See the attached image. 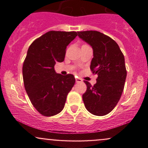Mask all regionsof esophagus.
I'll return each instance as SVG.
<instances>
[{"mask_svg":"<svg viewBox=\"0 0 148 148\" xmlns=\"http://www.w3.org/2000/svg\"><path fill=\"white\" fill-rule=\"evenodd\" d=\"M82 82V79L80 78H78V77H77L76 78V82Z\"/></svg>","mask_w":148,"mask_h":148,"instance_id":"1","label":"esophagus"}]
</instances>
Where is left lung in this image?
<instances>
[{
    "label": "left lung",
    "mask_w": 148,
    "mask_h": 148,
    "mask_svg": "<svg viewBox=\"0 0 148 148\" xmlns=\"http://www.w3.org/2000/svg\"><path fill=\"white\" fill-rule=\"evenodd\" d=\"M78 36L92 46L90 69L97 74L94 86L87 81L82 95L85 107L92 114L106 115L120 100L127 77L125 57L118 44L110 37L96 31H80Z\"/></svg>",
    "instance_id": "1"
}]
</instances>
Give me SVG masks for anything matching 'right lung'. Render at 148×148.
Segmentation results:
<instances>
[{
	"label": "right lung",
	"instance_id": "right-lung-1",
	"mask_svg": "<svg viewBox=\"0 0 148 148\" xmlns=\"http://www.w3.org/2000/svg\"><path fill=\"white\" fill-rule=\"evenodd\" d=\"M77 36L75 31H51L28 48L23 65V83L30 101L42 115L61 112L74 85V75L57 74L54 65L64 60L66 46Z\"/></svg>",
	"mask_w": 148,
	"mask_h": 148
}]
</instances>
